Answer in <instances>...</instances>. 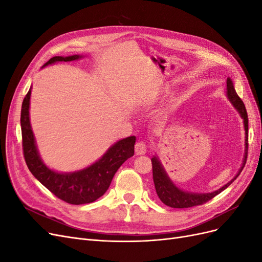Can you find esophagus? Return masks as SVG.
Segmentation results:
<instances>
[{"label":"esophagus","mask_w":262,"mask_h":262,"mask_svg":"<svg viewBox=\"0 0 262 262\" xmlns=\"http://www.w3.org/2000/svg\"><path fill=\"white\" fill-rule=\"evenodd\" d=\"M146 148H147V146H146V144L144 143L143 141H139V142H137V143H136V153L138 155L145 154Z\"/></svg>","instance_id":"obj_1"}]
</instances>
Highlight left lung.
<instances>
[{
	"label": "left lung",
	"instance_id": "1",
	"mask_svg": "<svg viewBox=\"0 0 262 262\" xmlns=\"http://www.w3.org/2000/svg\"><path fill=\"white\" fill-rule=\"evenodd\" d=\"M227 84V96L229 100L232 101V104L235 106V108L238 110L242 118L244 119V124H245V133H246V152H245V157H244V163L241 170L235 176L234 179H232L227 184L222 187L221 189L216 190V191L211 192V193H190L182 191V190L178 189L175 185L172 184L170 179L166 175L165 170L163 169L162 165L160 161L157 160L156 157L152 158V168H153V180H154V185L156 189V193L160 198L161 201L168 205L170 208H177V209H185V208H192L196 207V205H201L204 204L205 202L210 201L213 199L214 196L221 193L223 190H225L232 182L239 176V173L242 172L244 166L246 164V161H247V154H248V115L247 112H246V108L243 100L241 97L237 95L233 82L227 78L226 81Z\"/></svg>",
	"mask_w": 262,
	"mask_h": 262
}]
</instances>
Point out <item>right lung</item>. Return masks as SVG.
<instances>
[{
  "mask_svg": "<svg viewBox=\"0 0 262 262\" xmlns=\"http://www.w3.org/2000/svg\"><path fill=\"white\" fill-rule=\"evenodd\" d=\"M80 55L53 57L46 66L59 61H73ZM31 90L23 100L20 112V126L23 139V154L30 172L60 200L70 204H85L96 201L109 188L116 171L133 156L136 137H129L117 142L99 161L83 170L60 173L49 169L38 155L33 130L29 121V99Z\"/></svg>",
  "mask_w": 262,
  "mask_h": 262,
  "instance_id": "1",
  "label": "right lung"
}]
</instances>
